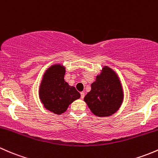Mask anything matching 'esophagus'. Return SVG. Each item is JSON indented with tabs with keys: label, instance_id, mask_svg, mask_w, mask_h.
<instances>
[{
	"label": "esophagus",
	"instance_id": "34e87169",
	"mask_svg": "<svg viewBox=\"0 0 158 158\" xmlns=\"http://www.w3.org/2000/svg\"><path fill=\"white\" fill-rule=\"evenodd\" d=\"M84 96H85V93H84V92H81V99H84Z\"/></svg>",
	"mask_w": 158,
	"mask_h": 158
}]
</instances>
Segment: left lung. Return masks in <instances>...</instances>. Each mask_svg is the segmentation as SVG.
<instances>
[{"mask_svg":"<svg viewBox=\"0 0 158 158\" xmlns=\"http://www.w3.org/2000/svg\"><path fill=\"white\" fill-rule=\"evenodd\" d=\"M124 100V90L118 74L109 66H103L101 72L91 84V90L84 97V102L90 111L99 117H107L116 113Z\"/></svg>","mask_w":158,"mask_h":158,"instance_id":"left-lung-1","label":"left lung"}]
</instances>
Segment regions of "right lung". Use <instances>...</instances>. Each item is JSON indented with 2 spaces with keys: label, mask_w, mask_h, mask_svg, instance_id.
I'll return each instance as SVG.
<instances>
[{
  "label": "right lung",
  "mask_w": 158,
  "mask_h": 158,
  "mask_svg": "<svg viewBox=\"0 0 158 158\" xmlns=\"http://www.w3.org/2000/svg\"><path fill=\"white\" fill-rule=\"evenodd\" d=\"M65 66L57 63L47 68L39 87V98L47 110L60 115L68 110L74 100L81 97L80 93L64 81Z\"/></svg>",
  "instance_id": "1"
}]
</instances>
